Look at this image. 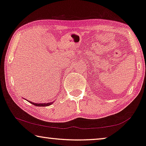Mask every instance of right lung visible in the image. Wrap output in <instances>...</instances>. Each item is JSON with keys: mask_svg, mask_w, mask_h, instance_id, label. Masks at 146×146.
<instances>
[{"mask_svg": "<svg viewBox=\"0 0 146 146\" xmlns=\"http://www.w3.org/2000/svg\"><path fill=\"white\" fill-rule=\"evenodd\" d=\"M29 102L31 104H32L33 105H34L35 106H41V107H42H42H44V106H48L50 105H51V104L53 103V102H50V103H46V104H35V103H33V102Z\"/></svg>", "mask_w": 146, "mask_h": 146, "instance_id": "1", "label": "right lung"}]
</instances>
